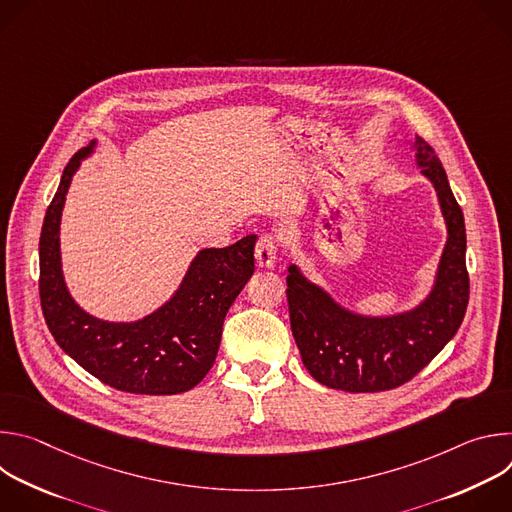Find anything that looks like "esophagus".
I'll use <instances>...</instances> for the list:
<instances>
[{
    "label": "esophagus",
    "instance_id": "esophagus-1",
    "mask_svg": "<svg viewBox=\"0 0 512 512\" xmlns=\"http://www.w3.org/2000/svg\"><path fill=\"white\" fill-rule=\"evenodd\" d=\"M275 259H277V241H275L271 235H263V237L257 241V247H255V261H257V267H261V269L273 267V265H275Z\"/></svg>",
    "mask_w": 512,
    "mask_h": 512
}]
</instances>
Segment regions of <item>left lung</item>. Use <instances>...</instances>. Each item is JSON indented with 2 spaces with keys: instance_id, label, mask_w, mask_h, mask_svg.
<instances>
[{
  "instance_id": "8db88e82",
  "label": "left lung",
  "mask_w": 512,
  "mask_h": 512,
  "mask_svg": "<svg viewBox=\"0 0 512 512\" xmlns=\"http://www.w3.org/2000/svg\"><path fill=\"white\" fill-rule=\"evenodd\" d=\"M415 164L433 184L448 241L433 287L413 310L364 316L340 306L298 265L287 267L289 322L310 375L348 393H379L411 381L458 332L470 296L466 227L446 170L431 145L415 137Z\"/></svg>"
}]
</instances>
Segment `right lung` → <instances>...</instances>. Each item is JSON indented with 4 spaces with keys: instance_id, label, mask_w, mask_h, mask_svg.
Returning <instances> with one entry per match:
<instances>
[{
    "instance_id": "add662e5",
    "label": "right lung",
    "mask_w": 512,
    "mask_h": 512,
    "mask_svg": "<svg viewBox=\"0 0 512 512\" xmlns=\"http://www.w3.org/2000/svg\"><path fill=\"white\" fill-rule=\"evenodd\" d=\"M93 139L66 164L40 233V302L58 346L101 383L135 395H176L196 387L214 364L223 322L255 271V235L225 249H202L174 296L135 322L85 312L66 287L60 216L72 176L95 152Z\"/></svg>"
}]
</instances>
